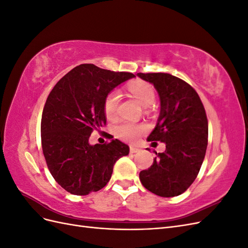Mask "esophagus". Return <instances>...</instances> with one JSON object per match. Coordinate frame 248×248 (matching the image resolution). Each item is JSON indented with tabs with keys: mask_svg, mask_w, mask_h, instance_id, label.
<instances>
[{
	"mask_svg": "<svg viewBox=\"0 0 248 248\" xmlns=\"http://www.w3.org/2000/svg\"><path fill=\"white\" fill-rule=\"evenodd\" d=\"M129 151H130V153H131V154H134V153H138V152L140 151V149H139V148H137V147H133V146H130V149H129Z\"/></svg>",
	"mask_w": 248,
	"mask_h": 248,
	"instance_id": "1",
	"label": "esophagus"
}]
</instances>
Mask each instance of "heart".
I'll return each instance as SVG.
<instances>
[{
	"label": "heart",
	"instance_id": "obj_1",
	"mask_svg": "<svg viewBox=\"0 0 248 248\" xmlns=\"http://www.w3.org/2000/svg\"><path fill=\"white\" fill-rule=\"evenodd\" d=\"M129 92L142 107L152 106L155 100L154 88L146 81H136L128 88ZM120 101V93L114 90L104 99V112L108 119L115 118ZM147 131L144 124H134L130 122H121L115 126L116 136L126 141H136Z\"/></svg>",
	"mask_w": 248,
	"mask_h": 248
}]
</instances>
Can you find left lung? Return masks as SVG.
<instances>
[{"mask_svg":"<svg viewBox=\"0 0 248 248\" xmlns=\"http://www.w3.org/2000/svg\"><path fill=\"white\" fill-rule=\"evenodd\" d=\"M154 85L160 114L149 141L166 144L153 164L140 172L146 189L163 198L183 193L196 180L208 145V120L200 96L189 84L170 73H138Z\"/></svg>","mask_w":248,"mask_h":248,"instance_id":"1","label":"left lung"}]
</instances>
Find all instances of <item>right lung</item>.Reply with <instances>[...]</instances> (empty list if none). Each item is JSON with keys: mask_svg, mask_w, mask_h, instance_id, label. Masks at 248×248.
<instances>
[{"mask_svg": "<svg viewBox=\"0 0 248 248\" xmlns=\"http://www.w3.org/2000/svg\"><path fill=\"white\" fill-rule=\"evenodd\" d=\"M130 72L81 64L60 79L49 93L41 118V144L56 182L76 196H87L108 184L116 161L128 155L119 140L90 145L94 130L107 124L104 99Z\"/></svg>", "mask_w": 248, "mask_h": 248, "instance_id": "1", "label": "right lung"}]
</instances>
